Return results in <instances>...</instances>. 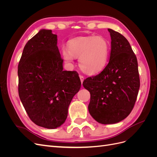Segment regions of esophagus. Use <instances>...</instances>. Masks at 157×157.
Returning <instances> with one entry per match:
<instances>
[{"instance_id": "34e87169", "label": "esophagus", "mask_w": 157, "mask_h": 157, "mask_svg": "<svg viewBox=\"0 0 157 157\" xmlns=\"http://www.w3.org/2000/svg\"><path fill=\"white\" fill-rule=\"evenodd\" d=\"M80 81H81V83H82L83 81H84V77H83V76H82V75H80Z\"/></svg>"}]
</instances>
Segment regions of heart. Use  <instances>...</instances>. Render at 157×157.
Wrapping results in <instances>:
<instances>
[{
	"label": "heart",
	"instance_id": "heart-1",
	"mask_svg": "<svg viewBox=\"0 0 157 157\" xmlns=\"http://www.w3.org/2000/svg\"><path fill=\"white\" fill-rule=\"evenodd\" d=\"M67 49H62L63 57L67 62L72 63L74 58H79L78 63L81 69L88 74L94 75L105 67L111 45L101 36H83L69 40Z\"/></svg>",
	"mask_w": 157,
	"mask_h": 157
}]
</instances>
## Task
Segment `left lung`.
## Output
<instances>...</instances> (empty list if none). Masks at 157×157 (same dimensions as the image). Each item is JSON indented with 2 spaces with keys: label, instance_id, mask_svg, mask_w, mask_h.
Instances as JSON below:
<instances>
[{
  "label": "left lung",
  "instance_id": "obj_1",
  "mask_svg": "<svg viewBox=\"0 0 157 157\" xmlns=\"http://www.w3.org/2000/svg\"><path fill=\"white\" fill-rule=\"evenodd\" d=\"M108 31L111 39L109 63L82 83L90 93V115L103 124H115L130 115L140 86L137 61L129 42L121 33Z\"/></svg>",
  "mask_w": 157,
  "mask_h": 157
}]
</instances>
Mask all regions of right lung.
I'll list each match as a JSON object with an SVG mask.
<instances>
[{
    "mask_svg": "<svg viewBox=\"0 0 157 157\" xmlns=\"http://www.w3.org/2000/svg\"><path fill=\"white\" fill-rule=\"evenodd\" d=\"M57 35L41 29L27 42L18 64V92L30 119L54 129L65 122L81 86L77 71H63Z\"/></svg>",
    "mask_w": 157,
    "mask_h": 157,
    "instance_id": "1",
    "label": "right lung"
}]
</instances>
